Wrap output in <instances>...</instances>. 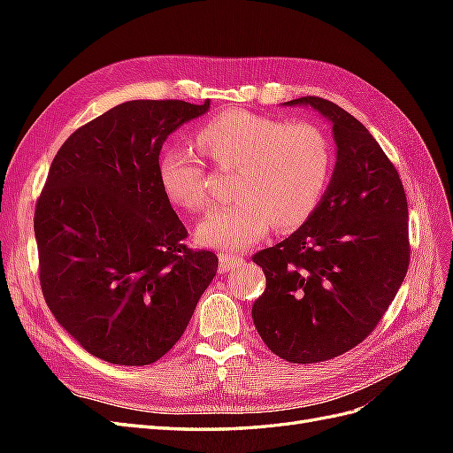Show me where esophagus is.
<instances>
[{
    "label": "esophagus",
    "mask_w": 453,
    "mask_h": 453,
    "mask_svg": "<svg viewBox=\"0 0 453 453\" xmlns=\"http://www.w3.org/2000/svg\"><path fill=\"white\" fill-rule=\"evenodd\" d=\"M242 257L240 255H232V253H221L219 255V263H221V266H219V270H221L223 273L234 268L238 263H242Z\"/></svg>",
    "instance_id": "34e87169"
}]
</instances>
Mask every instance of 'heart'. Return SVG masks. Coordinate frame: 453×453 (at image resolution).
<instances>
[{"instance_id": "b5f03b06", "label": "heart", "mask_w": 453, "mask_h": 453, "mask_svg": "<svg viewBox=\"0 0 453 453\" xmlns=\"http://www.w3.org/2000/svg\"><path fill=\"white\" fill-rule=\"evenodd\" d=\"M196 142L219 168L236 170L232 195L238 202L215 210L198 226V240L211 248L248 250L273 223L281 230L304 225L331 185L333 145L313 122L225 111L200 127ZM158 181L177 208H210L208 168L195 150H164Z\"/></svg>"}]
</instances>
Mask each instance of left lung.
Returning a JSON list of instances; mask_svg holds the SVG:
<instances>
[{
    "instance_id": "obj_1",
    "label": "left lung",
    "mask_w": 453,
    "mask_h": 453,
    "mask_svg": "<svg viewBox=\"0 0 453 453\" xmlns=\"http://www.w3.org/2000/svg\"><path fill=\"white\" fill-rule=\"evenodd\" d=\"M333 122V181L308 221L253 255L266 276L251 310L278 357L311 365L349 351L374 331L410 265L408 203L399 172L361 122L336 104L304 96Z\"/></svg>"
}]
</instances>
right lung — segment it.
Instances as JSON below:
<instances>
[{"label": "right lung", "mask_w": 453, "mask_h": 453, "mask_svg": "<svg viewBox=\"0 0 453 453\" xmlns=\"http://www.w3.org/2000/svg\"><path fill=\"white\" fill-rule=\"evenodd\" d=\"M210 107L134 100L77 128L35 203L39 283L57 321L107 363L143 366L181 338L219 258L188 232L158 181L162 143Z\"/></svg>", "instance_id": "obj_1"}]
</instances>
